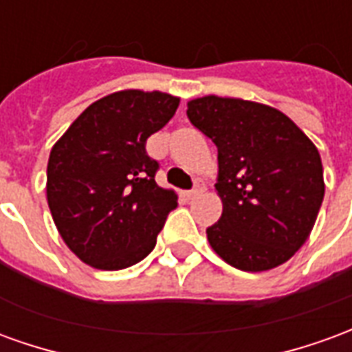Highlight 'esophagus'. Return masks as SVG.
Returning a JSON list of instances; mask_svg holds the SVG:
<instances>
[{
	"mask_svg": "<svg viewBox=\"0 0 352 352\" xmlns=\"http://www.w3.org/2000/svg\"><path fill=\"white\" fill-rule=\"evenodd\" d=\"M204 190H206V186H204L201 183H196V184H194V188H192V190L184 192V196H186L188 199H194L196 196H199V194H201Z\"/></svg>",
	"mask_w": 352,
	"mask_h": 352,
	"instance_id": "34e87169",
	"label": "esophagus"
}]
</instances>
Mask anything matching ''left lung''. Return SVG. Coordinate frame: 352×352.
<instances>
[{"label": "left lung", "instance_id": "8db88e82", "mask_svg": "<svg viewBox=\"0 0 352 352\" xmlns=\"http://www.w3.org/2000/svg\"><path fill=\"white\" fill-rule=\"evenodd\" d=\"M186 115L219 148L222 214L207 228L213 251L243 272L285 264L324 198L317 146L287 115L254 101L206 96L188 101Z\"/></svg>", "mask_w": 352, "mask_h": 352}]
</instances>
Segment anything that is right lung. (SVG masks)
Masks as SVG:
<instances>
[{"mask_svg": "<svg viewBox=\"0 0 352 352\" xmlns=\"http://www.w3.org/2000/svg\"><path fill=\"white\" fill-rule=\"evenodd\" d=\"M179 98L122 90L94 101L52 146L47 199L60 236L85 264L116 272L153 251L177 194L156 184L146 139Z\"/></svg>", "mask_w": 352, "mask_h": 352, "instance_id": "right-lung-1", "label": "right lung"}]
</instances>
